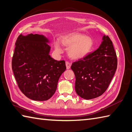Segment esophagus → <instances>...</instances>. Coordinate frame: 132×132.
Segmentation results:
<instances>
[{"label": "esophagus", "mask_w": 132, "mask_h": 132, "mask_svg": "<svg viewBox=\"0 0 132 132\" xmlns=\"http://www.w3.org/2000/svg\"><path fill=\"white\" fill-rule=\"evenodd\" d=\"M65 64H66V67H67V69H69L71 68V63H70L68 61H66L65 62Z\"/></svg>", "instance_id": "34e87169"}]
</instances>
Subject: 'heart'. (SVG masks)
Wrapping results in <instances>:
<instances>
[{"instance_id":"b5f03b06","label":"heart","mask_w":132,"mask_h":132,"mask_svg":"<svg viewBox=\"0 0 132 132\" xmlns=\"http://www.w3.org/2000/svg\"><path fill=\"white\" fill-rule=\"evenodd\" d=\"M61 43L69 49V55L73 59H80L84 57L92 50L93 40L85 35L74 33L63 37L61 40ZM55 48L61 52V49L57 42L55 43Z\"/></svg>"}]
</instances>
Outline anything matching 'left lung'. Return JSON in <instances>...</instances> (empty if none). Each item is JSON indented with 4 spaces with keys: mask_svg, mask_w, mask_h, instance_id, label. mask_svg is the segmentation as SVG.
Returning a JSON list of instances; mask_svg holds the SVG:
<instances>
[{
    "mask_svg": "<svg viewBox=\"0 0 132 132\" xmlns=\"http://www.w3.org/2000/svg\"><path fill=\"white\" fill-rule=\"evenodd\" d=\"M117 67L112 42L108 36H104L97 50L72 64L76 93L86 100L100 96L108 88Z\"/></svg>",
    "mask_w": 132,
    "mask_h": 132,
    "instance_id": "1",
    "label": "left lung"
}]
</instances>
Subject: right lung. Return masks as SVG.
<instances>
[{"label":"right lung","mask_w":132,"mask_h":132,"mask_svg":"<svg viewBox=\"0 0 132 132\" xmlns=\"http://www.w3.org/2000/svg\"><path fill=\"white\" fill-rule=\"evenodd\" d=\"M47 38L38 34H20L15 43L12 69L20 90L35 101L50 99L57 89L58 80L65 71L64 60L49 55Z\"/></svg>","instance_id":"right-lung-1"}]
</instances>
